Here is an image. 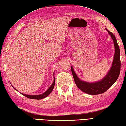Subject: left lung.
I'll return each instance as SVG.
<instances>
[{"mask_svg":"<svg viewBox=\"0 0 126 126\" xmlns=\"http://www.w3.org/2000/svg\"><path fill=\"white\" fill-rule=\"evenodd\" d=\"M107 31L114 41L115 52L111 68L105 78L101 81L94 83L86 82L79 79L73 67L71 66V73L76 86L80 90L87 94L95 95L106 92L116 82L120 75L121 69L120 48L115 35L112 32Z\"/></svg>","mask_w":126,"mask_h":126,"instance_id":"8db88e82","label":"left lung"}]
</instances>
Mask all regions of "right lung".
<instances>
[{"mask_svg":"<svg viewBox=\"0 0 126 126\" xmlns=\"http://www.w3.org/2000/svg\"><path fill=\"white\" fill-rule=\"evenodd\" d=\"M54 79H55V78H54ZM55 79H54L53 82L52 83V85L50 86V87L48 88V89L45 92H44V93H43V94H40V95H27V94H23V93H21L22 95L25 96V97H26L27 98H30V99H43V98H45V97H47V96L49 94H50L51 92L52 91V90L53 89V87H54V86H55Z\"/></svg>","mask_w":126,"mask_h":126,"instance_id":"right-lung-1","label":"right lung"}]
</instances>
